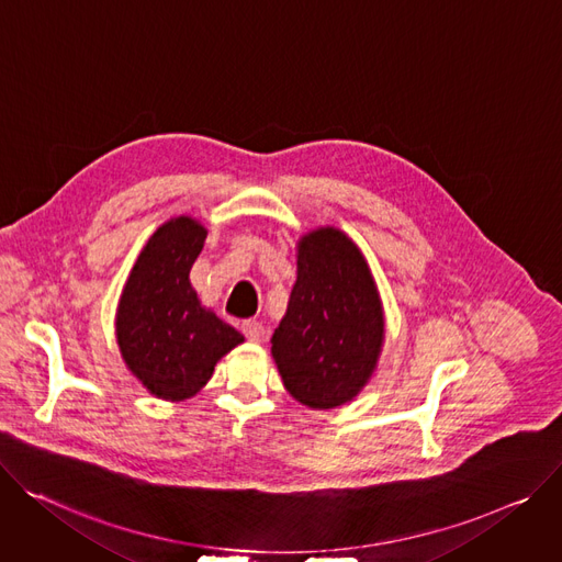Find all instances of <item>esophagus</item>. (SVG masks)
Masks as SVG:
<instances>
[{"label":"esophagus","instance_id":"1","mask_svg":"<svg viewBox=\"0 0 562 562\" xmlns=\"http://www.w3.org/2000/svg\"><path fill=\"white\" fill-rule=\"evenodd\" d=\"M240 330H243V335H245L249 341H263V337H266V328H263V324H259L257 319L243 322V324H240Z\"/></svg>","mask_w":562,"mask_h":562}]
</instances>
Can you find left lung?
<instances>
[{"label":"left lung","mask_w":562,"mask_h":562,"mask_svg":"<svg viewBox=\"0 0 562 562\" xmlns=\"http://www.w3.org/2000/svg\"><path fill=\"white\" fill-rule=\"evenodd\" d=\"M382 341V303L359 247L335 227L303 236L296 283L272 335L285 391L310 408L350 402L375 370Z\"/></svg>","instance_id":"left-lung-1"}]
</instances>
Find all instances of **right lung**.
Wrapping results in <instances>:
<instances>
[{"label": "right lung", "instance_id": "add662e5", "mask_svg": "<svg viewBox=\"0 0 562 562\" xmlns=\"http://www.w3.org/2000/svg\"><path fill=\"white\" fill-rule=\"evenodd\" d=\"M207 229L190 216L171 218L147 240L122 290L115 335L122 359L160 400L196 395L216 361L243 335L203 307L190 270Z\"/></svg>", "mask_w": 562, "mask_h": 562}]
</instances>
